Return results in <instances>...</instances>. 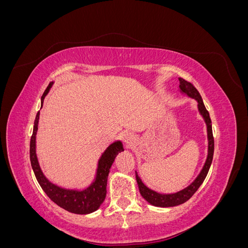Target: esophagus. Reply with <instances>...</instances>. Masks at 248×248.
<instances>
[{"label":"esophagus","mask_w":248,"mask_h":248,"mask_svg":"<svg viewBox=\"0 0 248 248\" xmlns=\"http://www.w3.org/2000/svg\"><path fill=\"white\" fill-rule=\"evenodd\" d=\"M122 140L127 148L133 146L134 141H136V138H134V136L131 132H124L122 136Z\"/></svg>","instance_id":"esophagus-1"}]
</instances>
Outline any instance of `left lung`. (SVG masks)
Listing matches in <instances>:
<instances>
[{
    "label": "left lung",
    "instance_id": "1",
    "mask_svg": "<svg viewBox=\"0 0 248 248\" xmlns=\"http://www.w3.org/2000/svg\"><path fill=\"white\" fill-rule=\"evenodd\" d=\"M179 89L180 92L182 94H185L190 98H193L198 102V109L200 111L201 116L204 119V121L207 126V138H208V155L207 159L205 161L204 167L201 170L200 174L198 177L193 180V181L182 190L177 191L175 193H159L156 192L152 189H150L147 187L140 178L139 177L138 172L136 171V178L137 182L139 185V189L140 192V196L144 198L149 204H151L156 207H175L178 205H181L186 201H188L193 194L196 192L199 187L204 182V180L208 174L210 166L212 163L213 159V153H214V139H213V133H212V125H211V119H210L209 112L206 109L204 102H202V97L199 93L198 90L193 87L192 84L188 82L187 80L179 78Z\"/></svg>",
    "mask_w": 248,
    "mask_h": 248
}]
</instances>
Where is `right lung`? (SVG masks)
Returning a JSON list of instances; mask_svg holds the SVG:
<instances>
[{"instance_id":"1","label":"right lung","mask_w":248,"mask_h":248,"mask_svg":"<svg viewBox=\"0 0 248 248\" xmlns=\"http://www.w3.org/2000/svg\"><path fill=\"white\" fill-rule=\"evenodd\" d=\"M54 85V81L49 82L48 87L44 91L41 97V107L46 96L49 92L50 88ZM40 111L37 112L35 121L33 134L30 141V160L31 166L34 170L35 177L38 181L39 185L43 191L46 193V196L61 208L67 210L71 213L76 214H89L96 211L103 202L107 196V184L109 169L114 162L116 156L119 152L124 151L122 141L116 140L106 149L100 158L98 160V166L96 170V176L94 181L90 184L87 188L82 190L78 189H68L64 187L58 186L51 183L49 180L44 176L39 166L38 158L36 154V134L38 130V122H39Z\"/></svg>"}]
</instances>
